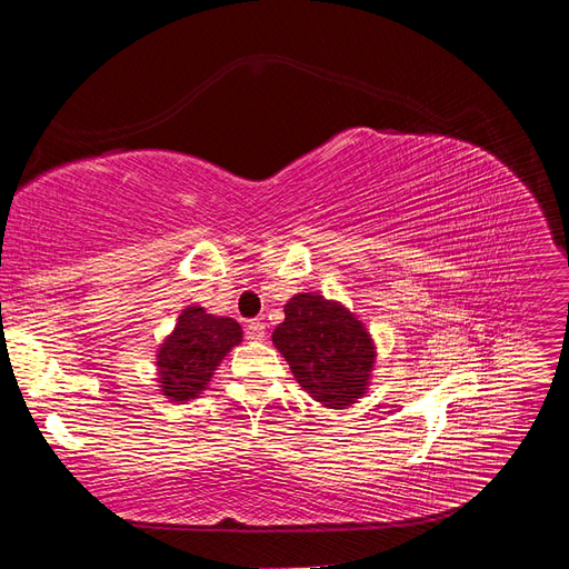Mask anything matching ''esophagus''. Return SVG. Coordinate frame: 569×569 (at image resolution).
<instances>
[{
  "label": "esophagus",
  "instance_id": "esophagus-1",
  "mask_svg": "<svg viewBox=\"0 0 569 569\" xmlns=\"http://www.w3.org/2000/svg\"><path fill=\"white\" fill-rule=\"evenodd\" d=\"M263 337H266V322L263 320L247 322V339L249 341H261Z\"/></svg>",
  "mask_w": 569,
  "mask_h": 569
}]
</instances>
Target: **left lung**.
<instances>
[{
  "label": "left lung",
  "instance_id": "obj_1",
  "mask_svg": "<svg viewBox=\"0 0 569 569\" xmlns=\"http://www.w3.org/2000/svg\"><path fill=\"white\" fill-rule=\"evenodd\" d=\"M272 343L316 401L341 408L366 393L375 363L372 339L337 301L320 295L289 299L284 322L274 327Z\"/></svg>",
  "mask_w": 569,
  "mask_h": 569
}]
</instances>
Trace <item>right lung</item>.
I'll return each instance as SVG.
<instances>
[{"label":"right lung","instance_id":"right-lung-1","mask_svg":"<svg viewBox=\"0 0 569 569\" xmlns=\"http://www.w3.org/2000/svg\"><path fill=\"white\" fill-rule=\"evenodd\" d=\"M242 341V327L232 318H216L189 306L159 351V382L170 401H189L211 382L226 353Z\"/></svg>","mask_w":569,"mask_h":569}]
</instances>
